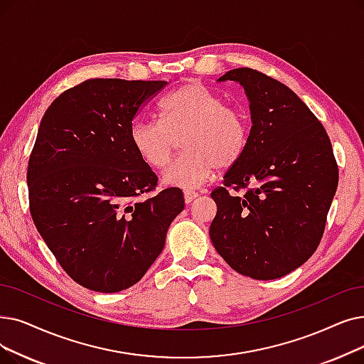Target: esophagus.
I'll use <instances>...</instances> for the list:
<instances>
[{
	"label": "esophagus",
	"instance_id": "obj_1",
	"mask_svg": "<svg viewBox=\"0 0 364 364\" xmlns=\"http://www.w3.org/2000/svg\"><path fill=\"white\" fill-rule=\"evenodd\" d=\"M196 198H198V193H195V192H192V191H184V202H186V203L193 202Z\"/></svg>",
	"mask_w": 364,
	"mask_h": 364
}]
</instances>
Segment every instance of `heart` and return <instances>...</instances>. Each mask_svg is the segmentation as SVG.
<instances>
[{"label":"heart","instance_id":"heart-1","mask_svg":"<svg viewBox=\"0 0 364 364\" xmlns=\"http://www.w3.org/2000/svg\"><path fill=\"white\" fill-rule=\"evenodd\" d=\"M248 120L241 109L223 105L217 93L191 82L162 101L161 122L136 120L129 129L134 151L147 166L169 165L176 139L186 151L164 173L166 186L192 188L207 181L217 168L238 162L248 144Z\"/></svg>","mask_w":364,"mask_h":364}]
</instances>
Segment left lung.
Instances as JSON below:
<instances>
[{
	"label": "left lung",
	"mask_w": 364,
	"mask_h": 364,
	"mask_svg": "<svg viewBox=\"0 0 364 364\" xmlns=\"http://www.w3.org/2000/svg\"><path fill=\"white\" fill-rule=\"evenodd\" d=\"M250 102L251 129L241 159L211 198L217 214L210 238L233 271L277 279L317 250L338 188V164L324 126L297 95L275 78L235 68ZM242 196H230L228 187Z\"/></svg>",
	"instance_id": "obj_1"
}]
</instances>
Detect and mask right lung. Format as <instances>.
<instances>
[{"mask_svg": "<svg viewBox=\"0 0 364 364\" xmlns=\"http://www.w3.org/2000/svg\"><path fill=\"white\" fill-rule=\"evenodd\" d=\"M166 83L92 78L41 119L26 173L31 215L62 269L89 290L136 284L184 208L178 187L139 199L157 177L129 139L136 113Z\"/></svg>", "mask_w": 364, "mask_h": 364, "instance_id": "obj_1", "label": "right lung"}]
</instances>
